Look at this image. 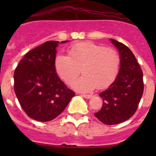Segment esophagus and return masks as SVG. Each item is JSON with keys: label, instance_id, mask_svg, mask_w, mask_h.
<instances>
[{"label": "esophagus", "instance_id": "1", "mask_svg": "<svg viewBox=\"0 0 156 156\" xmlns=\"http://www.w3.org/2000/svg\"><path fill=\"white\" fill-rule=\"evenodd\" d=\"M83 97H84L85 98L87 99H89L90 98H92V95L91 94H83Z\"/></svg>", "mask_w": 156, "mask_h": 156}]
</instances>
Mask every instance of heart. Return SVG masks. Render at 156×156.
<instances>
[{
  "label": "heart",
  "mask_w": 156,
  "mask_h": 156,
  "mask_svg": "<svg viewBox=\"0 0 156 156\" xmlns=\"http://www.w3.org/2000/svg\"><path fill=\"white\" fill-rule=\"evenodd\" d=\"M68 54L69 56L58 55L55 67L58 75L69 86L73 85L81 69L83 76L73 85L78 91L89 92L95 87H107L119 73L120 56L114 48L86 41L72 45Z\"/></svg>",
  "instance_id": "b5f03b06"
}]
</instances>
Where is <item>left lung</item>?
I'll list each match as a JSON object with an SVG mask.
<instances>
[{
	"label": "left lung",
	"instance_id": "1",
	"mask_svg": "<svg viewBox=\"0 0 156 156\" xmlns=\"http://www.w3.org/2000/svg\"><path fill=\"white\" fill-rule=\"evenodd\" d=\"M120 55V69L116 79L103 92L102 107L94 115L106 125L118 124L129 119L137 111L144 92L143 72L128 47L110 39Z\"/></svg>",
	"mask_w": 156,
	"mask_h": 156
}]
</instances>
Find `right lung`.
Returning a JSON list of instances; mask_svg holds the SVG:
<instances>
[{"instance_id":"obj_1","label":"right lung","mask_w":156,"mask_h":156,"mask_svg":"<svg viewBox=\"0 0 156 156\" xmlns=\"http://www.w3.org/2000/svg\"><path fill=\"white\" fill-rule=\"evenodd\" d=\"M58 43L47 41L30 51L14 73V90L19 104L29 117L40 122L56 118L75 96L56 73L55 59Z\"/></svg>"}]
</instances>
